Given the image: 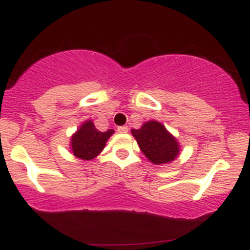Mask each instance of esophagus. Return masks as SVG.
<instances>
[{
	"instance_id": "1",
	"label": "esophagus",
	"mask_w": 250,
	"mask_h": 250,
	"mask_svg": "<svg viewBox=\"0 0 250 250\" xmlns=\"http://www.w3.org/2000/svg\"><path fill=\"white\" fill-rule=\"evenodd\" d=\"M117 131L119 133H127L128 127L127 125H120V127H117Z\"/></svg>"
}]
</instances>
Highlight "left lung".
I'll return each mask as SVG.
<instances>
[{"instance_id": "obj_1", "label": "left lung", "mask_w": 250, "mask_h": 250, "mask_svg": "<svg viewBox=\"0 0 250 250\" xmlns=\"http://www.w3.org/2000/svg\"><path fill=\"white\" fill-rule=\"evenodd\" d=\"M131 134L136 139L142 153L154 165H165L174 161L179 154L176 139L156 121L146 122L140 129H133Z\"/></svg>"}]
</instances>
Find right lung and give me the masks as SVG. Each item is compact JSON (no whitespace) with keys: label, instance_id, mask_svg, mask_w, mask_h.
Masks as SVG:
<instances>
[{"label":"right lung","instance_id":"add662e5","mask_svg":"<svg viewBox=\"0 0 250 250\" xmlns=\"http://www.w3.org/2000/svg\"><path fill=\"white\" fill-rule=\"evenodd\" d=\"M113 133V129L100 131L91 121L84 122L76 131V134L71 137L73 154L82 160L94 159L104 148L105 142Z\"/></svg>","mask_w":250,"mask_h":250}]
</instances>
